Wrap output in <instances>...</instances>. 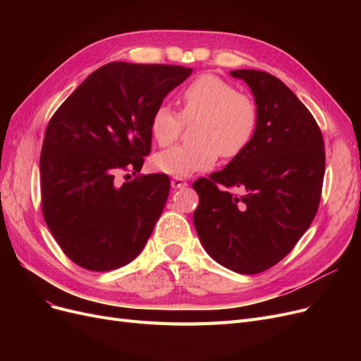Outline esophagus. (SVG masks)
Instances as JSON below:
<instances>
[{
	"instance_id": "obj_1",
	"label": "esophagus",
	"mask_w": 361,
	"mask_h": 361,
	"mask_svg": "<svg viewBox=\"0 0 361 361\" xmlns=\"http://www.w3.org/2000/svg\"><path fill=\"white\" fill-rule=\"evenodd\" d=\"M187 185H188V182L185 180L183 178H173V179H171V187H173L174 190L183 188V187H187Z\"/></svg>"
}]
</instances>
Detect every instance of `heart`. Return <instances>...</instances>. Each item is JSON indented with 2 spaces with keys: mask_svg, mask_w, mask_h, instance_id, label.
I'll return each instance as SVG.
<instances>
[{
  "mask_svg": "<svg viewBox=\"0 0 361 361\" xmlns=\"http://www.w3.org/2000/svg\"><path fill=\"white\" fill-rule=\"evenodd\" d=\"M180 111L159 105L150 117V134L159 146L176 141L183 123L192 125L190 145H179L159 152L155 167L176 178L214 167L218 157L235 158L253 140L259 108L253 96L238 92L236 87L220 76L204 73L192 80L179 96Z\"/></svg>",
  "mask_w": 361,
  "mask_h": 361,
  "instance_id": "1",
  "label": "heart"
}]
</instances>
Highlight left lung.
Wrapping results in <instances>:
<instances>
[{
    "label": "left lung",
    "mask_w": 361,
    "mask_h": 361,
    "mask_svg": "<svg viewBox=\"0 0 361 361\" xmlns=\"http://www.w3.org/2000/svg\"><path fill=\"white\" fill-rule=\"evenodd\" d=\"M231 75L255 94L257 129L243 154L192 183L200 199L192 220L215 262L257 274L290 253L318 212L324 138L312 113L277 76L253 69Z\"/></svg>",
    "instance_id": "1"
}]
</instances>
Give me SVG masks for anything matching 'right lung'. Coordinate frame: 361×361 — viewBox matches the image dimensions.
I'll return each mask as SVG.
<instances>
[{
    "instance_id": "1",
    "label": "right lung",
    "mask_w": 361,
    "mask_h": 361,
    "mask_svg": "<svg viewBox=\"0 0 361 361\" xmlns=\"http://www.w3.org/2000/svg\"><path fill=\"white\" fill-rule=\"evenodd\" d=\"M191 68L113 61L89 75L47 126L40 154L42 212L63 253L111 271L145 248L166 206L167 174H137L150 154V117ZM128 176V174H126Z\"/></svg>"
}]
</instances>
